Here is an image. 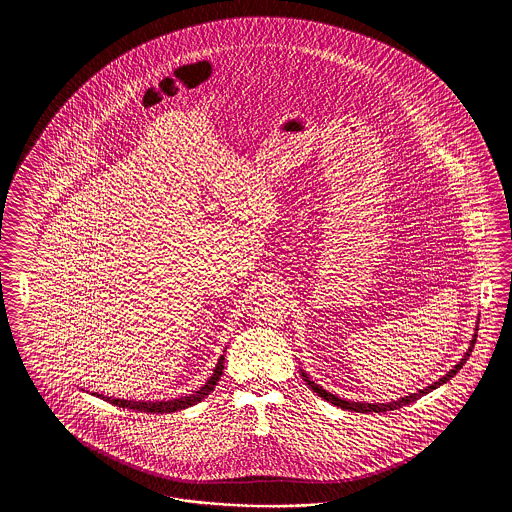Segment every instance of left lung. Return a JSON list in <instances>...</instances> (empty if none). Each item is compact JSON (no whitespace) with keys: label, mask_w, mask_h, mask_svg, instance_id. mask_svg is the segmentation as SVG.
Instances as JSON below:
<instances>
[{"label":"left lung","mask_w":512,"mask_h":512,"mask_svg":"<svg viewBox=\"0 0 512 512\" xmlns=\"http://www.w3.org/2000/svg\"><path fill=\"white\" fill-rule=\"evenodd\" d=\"M478 330V328H476ZM476 338H478V334H474V338L470 341V347H468V351L464 353L463 359L459 361V365L453 366L443 378H439L438 382H434L432 386H428V388H424V390H418V393H409V395H405V397H401V399H397V401H391V403H355V401H343L340 397H336V395H332L330 391L322 390L318 384H315L313 380H309V376L301 370V376H303V380L307 382V386L311 388V390L315 391L317 395H320L322 399H326V401H330L332 405H336V407H341V409H345V411H357V413H386V411H395V409H401V407H405V405H409V403H414L416 399H420L422 395H426V393H430L432 390H436L439 388L441 384H445V382H449L461 368H463L464 363L468 361V357H470V353H472V349H474V343H476Z\"/></svg>","instance_id":"1"}]
</instances>
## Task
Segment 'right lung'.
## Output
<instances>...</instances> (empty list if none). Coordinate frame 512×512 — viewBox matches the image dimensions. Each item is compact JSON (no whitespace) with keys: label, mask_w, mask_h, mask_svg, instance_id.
Here are the masks:
<instances>
[{"label":"right lung","mask_w":512,"mask_h":512,"mask_svg":"<svg viewBox=\"0 0 512 512\" xmlns=\"http://www.w3.org/2000/svg\"><path fill=\"white\" fill-rule=\"evenodd\" d=\"M222 368H224V355L220 357L219 363L215 366V372L213 376L205 382V386H201L199 390L192 393V395H186V397H180V399H171V401H126V399H111V397H105V401L122 407V409H132V411H140V413H174V411H182V409H188L195 403H199L201 399H205L211 391L215 390L217 382L222 376Z\"/></svg>","instance_id":"right-lung-1"}]
</instances>
